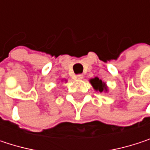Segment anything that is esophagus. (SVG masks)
Returning a JSON list of instances; mask_svg holds the SVG:
<instances>
[{"label": "esophagus", "mask_w": 150, "mask_h": 150, "mask_svg": "<svg viewBox=\"0 0 150 150\" xmlns=\"http://www.w3.org/2000/svg\"><path fill=\"white\" fill-rule=\"evenodd\" d=\"M76 78H77V79H79V80H81V79H82V78H83V75H81V74H80V75H76Z\"/></svg>", "instance_id": "1"}]
</instances>
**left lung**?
Returning a JSON list of instances; mask_svg holds the SVG:
<instances>
[{"label": "left lung", "mask_w": 150, "mask_h": 150, "mask_svg": "<svg viewBox=\"0 0 150 150\" xmlns=\"http://www.w3.org/2000/svg\"><path fill=\"white\" fill-rule=\"evenodd\" d=\"M90 82H91L92 86L94 87V88L96 90H99L100 92L107 91V87L105 86V83L103 82V81L100 80L99 78L96 77L94 79H91L90 80Z\"/></svg>", "instance_id": "obj_1"}]
</instances>
